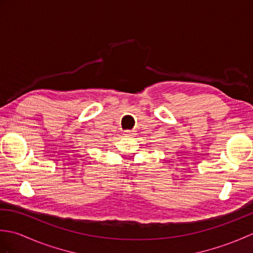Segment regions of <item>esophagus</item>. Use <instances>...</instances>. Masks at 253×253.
<instances>
[{
	"instance_id": "1",
	"label": "esophagus",
	"mask_w": 253,
	"mask_h": 253,
	"mask_svg": "<svg viewBox=\"0 0 253 253\" xmlns=\"http://www.w3.org/2000/svg\"><path fill=\"white\" fill-rule=\"evenodd\" d=\"M131 135H133V131H131V130H125V131H124V136L129 137Z\"/></svg>"
}]
</instances>
